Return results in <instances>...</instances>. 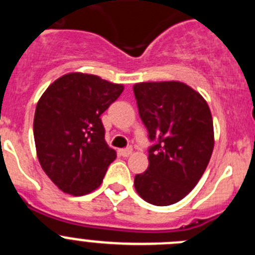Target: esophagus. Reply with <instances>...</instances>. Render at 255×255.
I'll return each mask as SVG.
<instances>
[{"label": "esophagus", "mask_w": 255, "mask_h": 255, "mask_svg": "<svg viewBox=\"0 0 255 255\" xmlns=\"http://www.w3.org/2000/svg\"><path fill=\"white\" fill-rule=\"evenodd\" d=\"M131 148H124V149H120V155H123V157H129L131 154Z\"/></svg>", "instance_id": "obj_1"}]
</instances>
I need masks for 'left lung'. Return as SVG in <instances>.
I'll use <instances>...</instances> for the list:
<instances>
[{"label": "left lung", "instance_id": "1", "mask_svg": "<svg viewBox=\"0 0 255 255\" xmlns=\"http://www.w3.org/2000/svg\"><path fill=\"white\" fill-rule=\"evenodd\" d=\"M139 116L148 130L149 166L134 185L145 202L170 206L189 194L213 152L211 110L199 93L179 82L134 85Z\"/></svg>", "mask_w": 255, "mask_h": 255}]
</instances>
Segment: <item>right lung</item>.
I'll return each instance as SVG.
<instances>
[{
  "mask_svg": "<svg viewBox=\"0 0 255 255\" xmlns=\"http://www.w3.org/2000/svg\"><path fill=\"white\" fill-rule=\"evenodd\" d=\"M124 87L73 73L52 83L35 108L34 141L47 176L67 194L84 195L101 185L116 152L105 140L101 115Z\"/></svg>",
  "mask_w": 255,
  "mask_h": 255,
  "instance_id": "obj_1",
  "label": "right lung"
}]
</instances>
